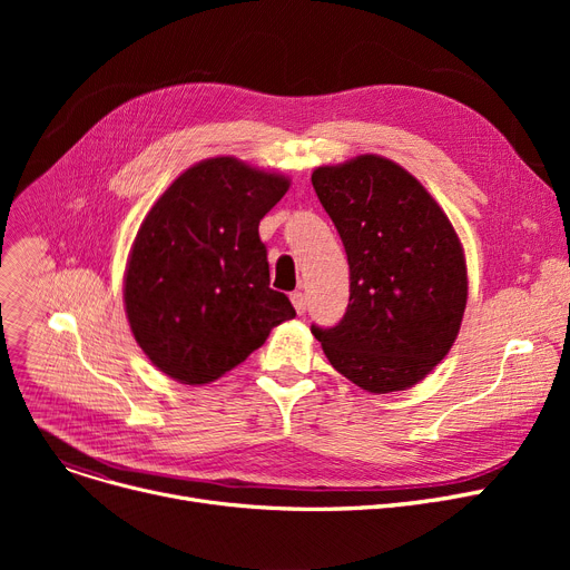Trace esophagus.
Wrapping results in <instances>:
<instances>
[{"mask_svg": "<svg viewBox=\"0 0 570 570\" xmlns=\"http://www.w3.org/2000/svg\"><path fill=\"white\" fill-rule=\"evenodd\" d=\"M291 303H293L297 314H305L307 312V297H305V293H301V291L291 293Z\"/></svg>", "mask_w": 570, "mask_h": 570, "instance_id": "34e87169", "label": "esophagus"}]
</instances>
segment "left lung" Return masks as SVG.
<instances>
[{
	"mask_svg": "<svg viewBox=\"0 0 570 570\" xmlns=\"http://www.w3.org/2000/svg\"><path fill=\"white\" fill-rule=\"evenodd\" d=\"M312 185L351 275L344 318L312 325V333L331 365L363 391H406L458 340L469 288L460 237L428 189L385 157L321 166Z\"/></svg>",
	"mask_w": 570,
	"mask_h": 570,
	"instance_id": "1",
	"label": "left lung"
}]
</instances>
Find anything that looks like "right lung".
<instances>
[{
    "mask_svg": "<svg viewBox=\"0 0 570 570\" xmlns=\"http://www.w3.org/2000/svg\"><path fill=\"white\" fill-rule=\"evenodd\" d=\"M288 185L235 157L205 159L142 219L125 273V309L138 346L166 376L215 381L295 316L288 297L269 288L258 237Z\"/></svg>",
    "mask_w": 570,
    "mask_h": 570,
    "instance_id": "add662e5",
    "label": "right lung"
}]
</instances>
